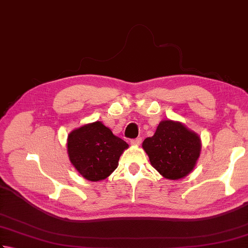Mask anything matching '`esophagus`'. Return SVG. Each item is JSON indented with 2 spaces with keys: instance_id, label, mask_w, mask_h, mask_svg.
Here are the masks:
<instances>
[{
  "instance_id": "esophagus-1",
  "label": "esophagus",
  "mask_w": 248,
  "mask_h": 248,
  "mask_svg": "<svg viewBox=\"0 0 248 248\" xmlns=\"http://www.w3.org/2000/svg\"><path fill=\"white\" fill-rule=\"evenodd\" d=\"M140 143H142V138H137V139L131 140V144L132 145H140Z\"/></svg>"
}]
</instances>
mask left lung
Wrapping results in <instances>:
<instances>
[{"instance_id":"8db88e82","label":"left lung","mask_w":248,"mask_h":248,"mask_svg":"<svg viewBox=\"0 0 248 248\" xmlns=\"http://www.w3.org/2000/svg\"><path fill=\"white\" fill-rule=\"evenodd\" d=\"M152 166L169 179H179L190 173L200 156L201 140L181 123L164 120L154 137L143 142Z\"/></svg>"}]
</instances>
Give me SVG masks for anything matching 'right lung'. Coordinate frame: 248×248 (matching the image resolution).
<instances>
[{
	"label": "right lung",
	"instance_id": "obj_1",
	"mask_svg": "<svg viewBox=\"0 0 248 248\" xmlns=\"http://www.w3.org/2000/svg\"><path fill=\"white\" fill-rule=\"evenodd\" d=\"M128 146L100 121L73 130L67 138L72 164L91 182L109 176L117 169L120 155Z\"/></svg>",
	"mask_w": 248,
	"mask_h": 248
}]
</instances>
